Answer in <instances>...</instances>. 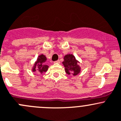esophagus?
Here are the masks:
<instances>
[{"label":"esophagus","mask_w":121,"mask_h":121,"mask_svg":"<svg viewBox=\"0 0 121 121\" xmlns=\"http://www.w3.org/2000/svg\"><path fill=\"white\" fill-rule=\"evenodd\" d=\"M54 63H60V60H56V61H55Z\"/></svg>","instance_id":"34e87169"}]
</instances>
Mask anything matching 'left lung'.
<instances>
[{"label": "left lung", "instance_id": "left-lung-1", "mask_svg": "<svg viewBox=\"0 0 121 121\" xmlns=\"http://www.w3.org/2000/svg\"><path fill=\"white\" fill-rule=\"evenodd\" d=\"M62 63L64 65L65 72L68 75L72 74L74 76L78 75L81 72V67L78 65L79 63L76 60L75 56L72 54H67L63 58Z\"/></svg>", "mask_w": 121, "mask_h": 121}]
</instances>
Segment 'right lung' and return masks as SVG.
Returning a JSON list of instances; mask_svg holds the SVG:
<instances>
[{
    "label": "right lung",
    "instance_id": "right-lung-1",
    "mask_svg": "<svg viewBox=\"0 0 121 121\" xmlns=\"http://www.w3.org/2000/svg\"><path fill=\"white\" fill-rule=\"evenodd\" d=\"M46 60L47 58L44 55H40L33 65V66L32 69V71L36 72L40 74L46 72L49 68V66L45 63Z\"/></svg>",
    "mask_w": 121,
    "mask_h": 121
}]
</instances>
